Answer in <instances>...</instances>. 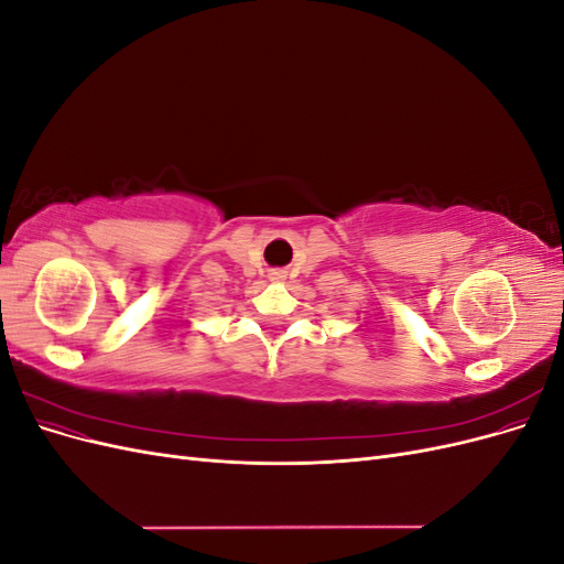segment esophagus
Masks as SVG:
<instances>
[{"label": "esophagus", "instance_id": "1", "mask_svg": "<svg viewBox=\"0 0 564 564\" xmlns=\"http://www.w3.org/2000/svg\"><path fill=\"white\" fill-rule=\"evenodd\" d=\"M272 275H275V272H272Z\"/></svg>", "mask_w": 564, "mask_h": 564}]
</instances>
